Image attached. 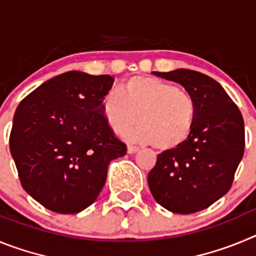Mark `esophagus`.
Segmentation results:
<instances>
[{
  "label": "esophagus",
  "mask_w": 256,
  "mask_h": 256,
  "mask_svg": "<svg viewBox=\"0 0 256 256\" xmlns=\"http://www.w3.org/2000/svg\"><path fill=\"white\" fill-rule=\"evenodd\" d=\"M138 151L140 148H137V146H132V144L128 146V154H136V152H138Z\"/></svg>",
  "instance_id": "34e87169"
}]
</instances>
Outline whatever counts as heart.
Listing matches in <instances>:
<instances>
[{"label": "heart", "mask_w": 256, "mask_h": 256, "mask_svg": "<svg viewBox=\"0 0 256 256\" xmlns=\"http://www.w3.org/2000/svg\"><path fill=\"white\" fill-rule=\"evenodd\" d=\"M120 94L102 98V115L115 134L126 133L128 141L155 144L173 150L187 141L196 120V102L187 91L154 76H133L120 86Z\"/></svg>", "instance_id": "obj_1"}]
</instances>
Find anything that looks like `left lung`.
I'll return each mask as SVG.
<instances>
[{"label": "left lung", "instance_id": "obj_1", "mask_svg": "<svg viewBox=\"0 0 256 256\" xmlns=\"http://www.w3.org/2000/svg\"><path fill=\"white\" fill-rule=\"evenodd\" d=\"M152 74L184 87L196 102V120L184 144L158 155L148 187L169 212H200L232 186L245 150L242 115L223 87L205 74L190 69Z\"/></svg>", "mask_w": 256, "mask_h": 256}]
</instances>
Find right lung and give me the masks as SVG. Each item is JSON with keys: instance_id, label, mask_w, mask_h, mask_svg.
Segmentation results:
<instances>
[{"instance_id": "obj_1", "label": "right lung", "mask_w": 256, "mask_h": 256, "mask_svg": "<svg viewBox=\"0 0 256 256\" xmlns=\"http://www.w3.org/2000/svg\"><path fill=\"white\" fill-rule=\"evenodd\" d=\"M112 82L72 70L42 83L16 108L10 152L22 188L51 212L76 214L94 204L110 162L126 155L101 108Z\"/></svg>"}]
</instances>
